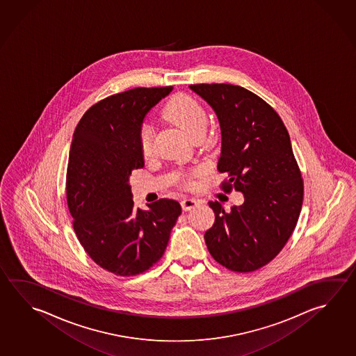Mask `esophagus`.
Listing matches in <instances>:
<instances>
[{
  "label": "esophagus",
  "mask_w": 356,
  "mask_h": 356,
  "mask_svg": "<svg viewBox=\"0 0 356 356\" xmlns=\"http://www.w3.org/2000/svg\"><path fill=\"white\" fill-rule=\"evenodd\" d=\"M197 204H198V201L194 200V198H184V200L181 201V208H183V211H191V209L195 207Z\"/></svg>",
  "instance_id": "34e87169"
}]
</instances>
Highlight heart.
Listing matches in <instances>:
<instances>
[{"instance_id": "obj_1", "label": "heart", "mask_w": 356, "mask_h": 356, "mask_svg": "<svg viewBox=\"0 0 356 356\" xmlns=\"http://www.w3.org/2000/svg\"><path fill=\"white\" fill-rule=\"evenodd\" d=\"M164 114L169 120L179 125L193 139L204 136L207 128V111L198 100L187 94H177L164 106ZM139 148L144 158H150L154 153V129L148 123L143 124L139 130ZM186 184L191 179L186 178Z\"/></svg>"}]
</instances>
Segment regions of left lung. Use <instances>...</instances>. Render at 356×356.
I'll use <instances>...</instances> for the list:
<instances>
[{
  "instance_id": "left-lung-1",
  "label": "left lung",
  "mask_w": 356,
  "mask_h": 356,
  "mask_svg": "<svg viewBox=\"0 0 356 356\" xmlns=\"http://www.w3.org/2000/svg\"><path fill=\"white\" fill-rule=\"evenodd\" d=\"M220 122L217 169L227 173L222 189L243 193L242 206L226 212L209 202L216 220L204 234L218 264L236 272L267 265L290 238L302 207L304 181L284 122L271 105L242 86L197 84Z\"/></svg>"
}]
</instances>
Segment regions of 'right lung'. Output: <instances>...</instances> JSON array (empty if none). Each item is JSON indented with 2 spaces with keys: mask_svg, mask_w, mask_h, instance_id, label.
Here are the masks:
<instances>
[{
  "mask_svg": "<svg viewBox=\"0 0 356 356\" xmlns=\"http://www.w3.org/2000/svg\"><path fill=\"white\" fill-rule=\"evenodd\" d=\"M173 86L136 88L94 104L74 131L66 198L79 242L118 276H136L162 259L181 204L162 198L134 207L129 177L144 167L139 130L149 110Z\"/></svg>",
  "mask_w": 356,
  "mask_h": 356,
  "instance_id": "1",
  "label": "right lung"
}]
</instances>
